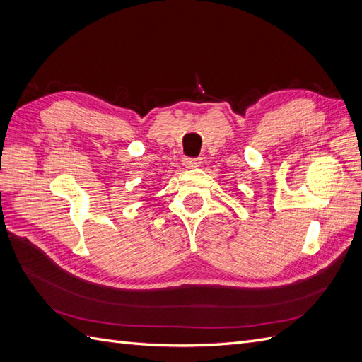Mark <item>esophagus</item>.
I'll return each instance as SVG.
<instances>
[{"instance_id":"34e87169","label":"esophagus","mask_w":362,"mask_h":362,"mask_svg":"<svg viewBox=\"0 0 362 362\" xmlns=\"http://www.w3.org/2000/svg\"><path fill=\"white\" fill-rule=\"evenodd\" d=\"M182 163H184V166H185V168L194 169V168H198L202 161H201V158H190V157H185V158L182 160Z\"/></svg>"}]
</instances>
